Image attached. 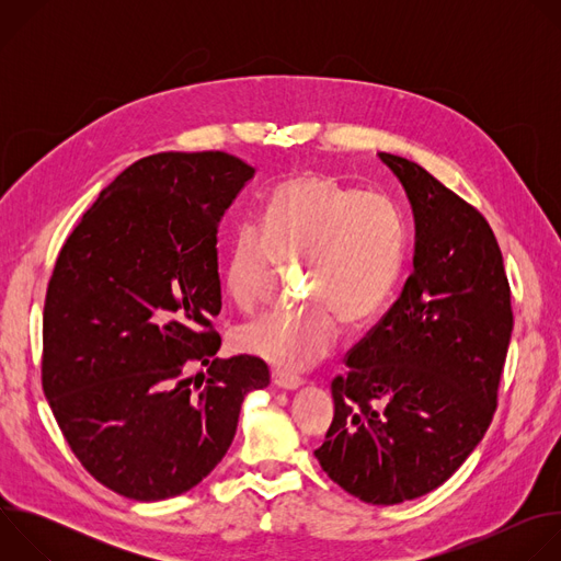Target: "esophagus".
I'll list each match as a JSON object with an SVG mask.
<instances>
[{
  "mask_svg": "<svg viewBox=\"0 0 561 561\" xmlns=\"http://www.w3.org/2000/svg\"><path fill=\"white\" fill-rule=\"evenodd\" d=\"M273 383L279 386V388H286V390H295L304 383V379L299 375H290V373H284V370H273Z\"/></svg>",
  "mask_w": 561,
  "mask_h": 561,
  "instance_id": "obj_1",
  "label": "esophagus"
}]
</instances>
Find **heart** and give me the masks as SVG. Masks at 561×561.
I'll return each instance as SVG.
<instances>
[{
    "mask_svg": "<svg viewBox=\"0 0 561 561\" xmlns=\"http://www.w3.org/2000/svg\"><path fill=\"white\" fill-rule=\"evenodd\" d=\"M407 234L397 206L381 193L344 186L329 175H297L273 188L262 224L232 234L226 288L255 310L282 264L304 266L308 304L266 312L237 331V346L277 370L322 362L346 327H364L386 306L404 268Z\"/></svg>",
    "mask_w": 561,
    "mask_h": 561,
    "instance_id": "heart-1",
    "label": "heart"
}]
</instances>
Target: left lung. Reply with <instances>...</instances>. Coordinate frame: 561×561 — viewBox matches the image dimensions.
<instances>
[{"label":"left lung","mask_w":561,"mask_h":561,"mask_svg":"<svg viewBox=\"0 0 561 561\" xmlns=\"http://www.w3.org/2000/svg\"><path fill=\"white\" fill-rule=\"evenodd\" d=\"M379 157L415 210V271L333 379L314 457L346 493L392 506L442 486L489 431L513 304L486 217L411 159Z\"/></svg>","instance_id":"obj_1"}]
</instances>
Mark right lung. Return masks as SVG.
Instances as JSON below:
<instances>
[{"label":"right lung","mask_w":561,"mask_h":561,"mask_svg":"<svg viewBox=\"0 0 561 561\" xmlns=\"http://www.w3.org/2000/svg\"><path fill=\"white\" fill-rule=\"evenodd\" d=\"M255 169L224 150L157 152L119 173L57 255L42 386L82 466L137 502L182 495L226 455L264 359H217V228ZM207 366L193 385L187 370Z\"/></svg>","instance_id":"right-lung-1"}]
</instances>
